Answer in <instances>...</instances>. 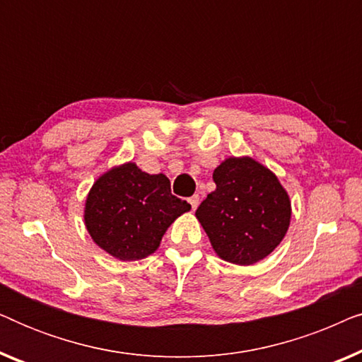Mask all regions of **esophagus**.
<instances>
[{
    "label": "esophagus",
    "mask_w": 362,
    "mask_h": 362,
    "mask_svg": "<svg viewBox=\"0 0 362 362\" xmlns=\"http://www.w3.org/2000/svg\"><path fill=\"white\" fill-rule=\"evenodd\" d=\"M189 204H191V207H192V211H196L197 206H199V196H197V194L191 196V197H189Z\"/></svg>",
    "instance_id": "esophagus-1"
}]
</instances>
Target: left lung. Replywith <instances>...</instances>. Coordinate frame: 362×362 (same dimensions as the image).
Here are the masks:
<instances>
[{
	"label": "left lung",
	"mask_w": 362,
	"mask_h": 362,
	"mask_svg": "<svg viewBox=\"0 0 362 362\" xmlns=\"http://www.w3.org/2000/svg\"><path fill=\"white\" fill-rule=\"evenodd\" d=\"M216 189L196 217L222 260L252 265L284 240L291 217L290 197L279 177L254 158H227L214 170Z\"/></svg>",
	"instance_id": "obj_1"
}]
</instances>
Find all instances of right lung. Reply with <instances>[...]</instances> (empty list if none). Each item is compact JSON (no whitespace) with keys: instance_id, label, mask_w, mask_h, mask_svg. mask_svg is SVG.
<instances>
[{"instance_id":"add662e5","label":"right lung","mask_w":362,"mask_h":362,"mask_svg":"<svg viewBox=\"0 0 362 362\" xmlns=\"http://www.w3.org/2000/svg\"><path fill=\"white\" fill-rule=\"evenodd\" d=\"M191 204L171 194L165 175H148L135 163L115 166L88 191L83 221L93 242L118 260L151 255L173 222Z\"/></svg>"}]
</instances>
